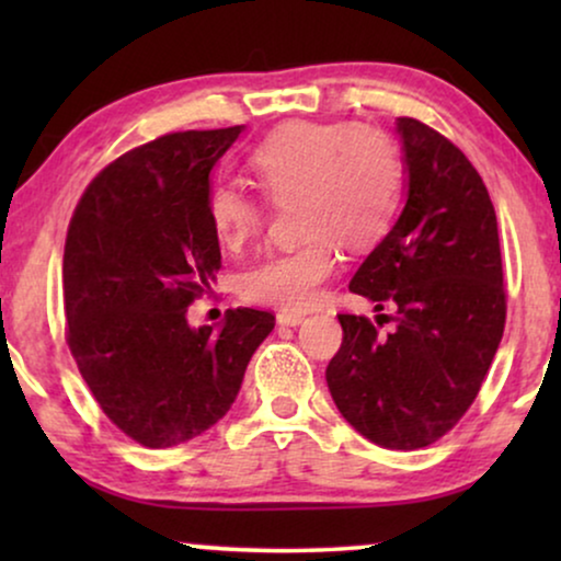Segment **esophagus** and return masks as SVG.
<instances>
[{
  "label": "esophagus",
  "mask_w": 561,
  "mask_h": 561,
  "mask_svg": "<svg viewBox=\"0 0 561 561\" xmlns=\"http://www.w3.org/2000/svg\"><path fill=\"white\" fill-rule=\"evenodd\" d=\"M304 321L301 311H280L278 313V324L280 327H298Z\"/></svg>",
  "instance_id": "obj_1"
}]
</instances>
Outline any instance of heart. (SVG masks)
Returning a JSON list of instances; mask_svg holds the SVG:
<instances>
[{
    "instance_id": "obj_1",
    "label": "heart",
    "mask_w": 561,
    "mask_h": 561,
    "mask_svg": "<svg viewBox=\"0 0 561 561\" xmlns=\"http://www.w3.org/2000/svg\"><path fill=\"white\" fill-rule=\"evenodd\" d=\"M250 168L273 202L296 196V227L304 240L252 265L242 294L255 304L304 311L317 304L334 273L342 242L370 248L388 232L401 196L403 165L396 145L378 129L347 122H290L265 137ZM206 217L225 250H242L260 232L265 204L234 183H214Z\"/></svg>"
}]
</instances>
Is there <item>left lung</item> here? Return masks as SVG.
<instances>
[{
  "mask_svg": "<svg viewBox=\"0 0 561 561\" xmlns=\"http://www.w3.org/2000/svg\"><path fill=\"white\" fill-rule=\"evenodd\" d=\"M396 133L403 211L350 280L378 311L393 306L396 329L382 336L370 319L340 313L344 340L327 386L355 432L411 451L434 444L472 405L501 344L505 290L480 173L424 122L398 117Z\"/></svg>",
  "mask_w": 561,
  "mask_h": 561,
  "instance_id": "obj_1",
  "label": "left lung"
}]
</instances>
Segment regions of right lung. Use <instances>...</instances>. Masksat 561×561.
<instances>
[{"instance_id":"add662e5","label":"right lung","mask_w":561,"mask_h":561,"mask_svg":"<svg viewBox=\"0 0 561 561\" xmlns=\"http://www.w3.org/2000/svg\"><path fill=\"white\" fill-rule=\"evenodd\" d=\"M242 129H191L129 150L89 183L68 225V347L102 411L142 447H175L217 424L275 327L257 309L188 324L221 267L209 175Z\"/></svg>"}]
</instances>
